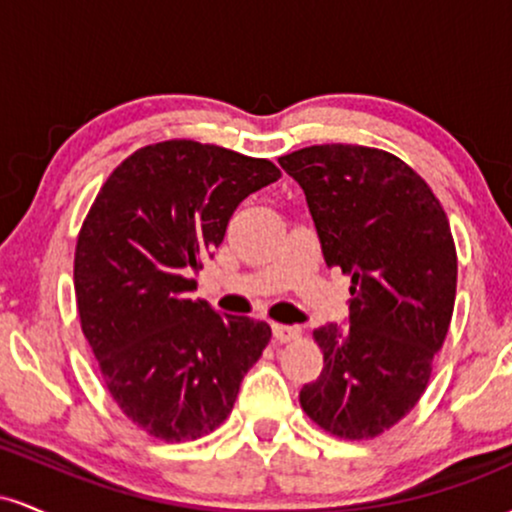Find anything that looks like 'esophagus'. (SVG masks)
I'll return each mask as SVG.
<instances>
[{"mask_svg": "<svg viewBox=\"0 0 512 512\" xmlns=\"http://www.w3.org/2000/svg\"><path fill=\"white\" fill-rule=\"evenodd\" d=\"M272 334L276 342H293V339L301 337V330L293 325H272Z\"/></svg>", "mask_w": 512, "mask_h": 512, "instance_id": "34e87169", "label": "esophagus"}]
</instances>
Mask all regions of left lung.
Listing matches in <instances>:
<instances>
[{
	"label": "left lung",
	"instance_id": "obj_1",
	"mask_svg": "<svg viewBox=\"0 0 512 512\" xmlns=\"http://www.w3.org/2000/svg\"><path fill=\"white\" fill-rule=\"evenodd\" d=\"M279 163L303 187L327 267L351 276L349 327L313 332L325 368L303 385L301 407L332 436L375 438L416 407L448 334V216L426 180L383 149L305 146Z\"/></svg>",
	"mask_w": 512,
	"mask_h": 512
}]
</instances>
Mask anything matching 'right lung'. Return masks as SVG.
I'll return each mask as SVG.
<instances>
[{
	"label": "right lung",
	"instance_id": "right-lung-1",
	"mask_svg": "<svg viewBox=\"0 0 512 512\" xmlns=\"http://www.w3.org/2000/svg\"><path fill=\"white\" fill-rule=\"evenodd\" d=\"M267 158L192 139L134 151L103 182L74 252L81 332L110 397L149 436L219 428L272 339L267 322L192 301V272L245 197L279 180Z\"/></svg>",
	"mask_w": 512,
	"mask_h": 512
}]
</instances>
